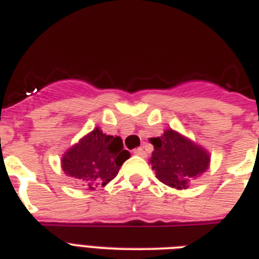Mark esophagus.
Returning <instances> with one entry per match:
<instances>
[{
	"mask_svg": "<svg viewBox=\"0 0 259 259\" xmlns=\"http://www.w3.org/2000/svg\"><path fill=\"white\" fill-rule=\"evenodd\" d=\"M133 153L136 154V156H140V157H146V152L142 148H136V149L133 150Z\"/></svg>",
	"mask_w": 259,
	"mask_h": 259,
	"instance_id": "esophagus-1",
	"label": "esophagus"
}]
</instances>
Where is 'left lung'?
Instances as JSON below:
<instances>
[{
  "label": "left lung",
  "mask_w": 259,
  "mask_h": 259,
  "mask_svg": "<svg viewBox=\"0 0 259 259\" xmlns=\"http://www.w3.org/2000/svg\"><path fill=\"white\" fill-rule=\"evenodd\" d=\"M150 142L154 146L150 158L152 169L164 184L187 189L208 169V152L175 130H165L161 137L150 138Z\"/></svg>",
  "instance_id": "1"
}]
</instances>
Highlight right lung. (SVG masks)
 Here are the masks:
<instances>
[{
    "label": "right lung",
    "mask_w": 259,
    "mask_h": 259,
    "mask_svg": "<svg viewBox=\"0 0 259 259\" xmlns=\"http://www.w3.org/2000/svg\"><path fill=\"white\" fill-rule=\"evenodd\" d=\"M129 157L121 137L107 136L95 127L64 153L62 168L67 176L94 189L98 184L106 185L113 180Z\"/></svg>",
    "instance_id": "1"
}]
</instances>
